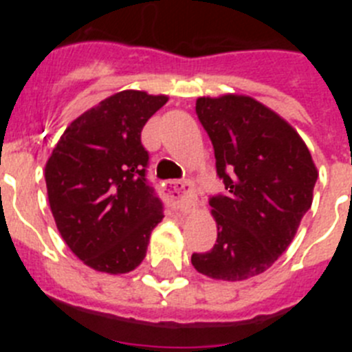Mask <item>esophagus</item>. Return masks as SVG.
<instances>
[{"label": "esophagus", "instance_id": "34e87169", "mask_svg": "<svg viewBox=\"0 0 352 352\" xmlns=\"http://www.w3.org/2000/svg\"><path fill=\"white\" fill-rule=\"evenodd\" d=\"M164 192L167 197L182 208L197 206L199 197L194 183L188 179H169L164 183Z\"/></svg>", "mask_w": 352, "mask_h": 352}]
</instances>
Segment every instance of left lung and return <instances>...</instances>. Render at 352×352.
Returning a JSON list of instances; mask_svg holds the SVG:
<instances>
[{
    "label": "left lung",
    "mask_w": 352,
    "mask_h": 352,
    "mask_svg": "<svg viewBox=\"0 0 352 352\" xmlns=\"http://www.w3.org/2000/svg\"><path fill=\"white\" fill-rule=\"evenodd\" d=\"M195 113L213 144L226 194L210 197L217 243L192 254V264L210 278L247 280L291 245L312 206L317 169L296 130L250 96H201Z\"/></svg>",
    "instance_id": "left-lung-1"
}]
</instances>
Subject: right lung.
<instances>
[{"instance_id":"add662e5","label":"right lung","mask_w":352,"mask_h":352,"mask_svg":"<svg viewBox=\"0 0 352 352\" xmlns=\"http://www.w3.org/2000/svg\"><path fill=\"white\" fill-rule=\"evenodd\" d=\"M166 95L125 89L70 123L45 164L49 206L61 238L96 272L135 270L164 219L146 178V121Z\"/></svg>"}]
</instances>
